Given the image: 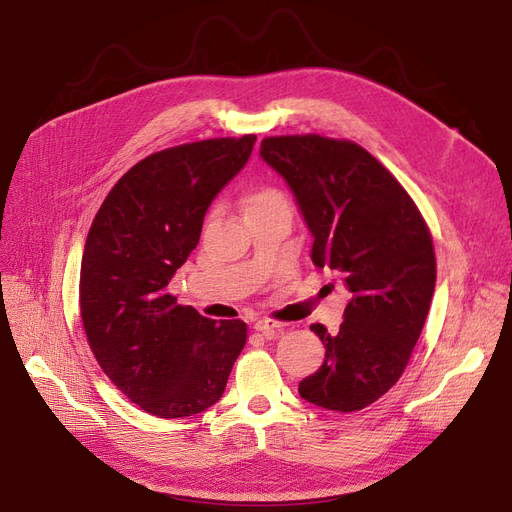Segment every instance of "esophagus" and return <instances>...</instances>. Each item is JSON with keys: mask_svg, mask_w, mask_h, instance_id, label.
Returning <instances> with one entry per match:
<instances>
[{"mask_svg": "<svg viewBox=\"0 0 512 512\" xmlns=\"http://www.w3.org/2000/svg\"><path fill=\"white\" fill-rule=\"evenodd\" d=\"M282 328L284 326L280 324V321H274V319H259V321H255V330L265 334V336H274V334L282 332Z\"/></svg>", "mask_w": 512, "mask_h": 512, "instance_id": "obj_1", "label": "esophagus"}]
</instances>
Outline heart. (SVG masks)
Instances as JSON below:
<instances>
[{
  "instance_id": "b5f03b06",
  "label": "heart",
  "mask_w": 512,
  "mask_h": 512,
  "mask_svg": "<svg viewBox=\"0 0 512 512\" xmlns=\"http://www.w3.org/2000/svg\"><path fill=\"white\" fill-rule=\"evenodd\" d=\"M278 201H286L284 195L278 191V188H274V186H259V188H253V191L247 195L245 209L267 205V203H278Z\"/></svg>"
}]
</instances>
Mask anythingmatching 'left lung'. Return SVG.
<instances>
[{
    "mask_svg": "<svg viewBox=\"0 0 512 512\" xmlns=\"http://www.w3.org/2000/svg\"><path fill=\"white\" fill-rule=\"evenodd\" d=\"M261 157L297 197L313 234V263L351 290L338 334L311 326L326 361L299 392L321 409L361 411L409 365L436 288L432 234L402 184L353 141L267 137Z\"/></svg>",
    "mask_w": 512,
    "mask_h": 512,
    "instance_id": "obj_1",
    "label": "left lung"
}]
</instances>
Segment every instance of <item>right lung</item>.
I'll use <instances>...</instances> for the list:
<instances>
[{"label":"right lung","mask_w":512,"mask_h":512,"mask_svg":"<svg viewBox=\"0 0 512 512\" xmlns=\"http://www.w3.org/2000/svg\"><path fill=\"white\" fill-rule=\"evenodd\" d=\"M255 141L245 134L151 153L114 184L91 224L78 284L87 342L114 386L155 417L215 405L245 348V321L218 324L176 305L168 284Z\"/></svg>","instance_id":"right-lung-1"}]
</instances>
